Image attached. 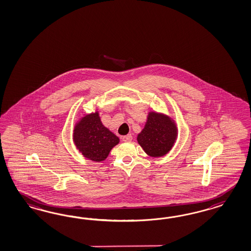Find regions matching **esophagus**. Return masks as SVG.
Here are the masks:
<instances>
[{
    "instance_id": "esophagus-1",
    "label": "esophagus",
    "mask_w": 251,
    "mask_h": 251,
    "mask_svg": "<svg viewBox=\"0 0 251 251\" xmlns=\"http://www.w3.org/2000/svg\"><path fill=\"white\" fill-rule=\"evenodd\" d=\"M131 140H132L131 134H127V135L122 137V141H123V142H129V141H131Z\"/></svg>"
}]
</instances>
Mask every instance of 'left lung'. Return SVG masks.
Instances as JSON below:
<instances>
[{"label":"left lung","mask_w":251,"mask_h":251,"mask_svg":"<svg viewBox=\"0 0 251 251\" xmlns=\"http://www.w3.org/2000/svg\"><path fill=\"white\" fill-rule=\"evenodd\" d=\"M176 137L175 122L167 115L151 111L145 128L137 136V141L148 155L161 157L172 149Z\"/></svg>","instance_id":"left-lung-1"}]
</instances>
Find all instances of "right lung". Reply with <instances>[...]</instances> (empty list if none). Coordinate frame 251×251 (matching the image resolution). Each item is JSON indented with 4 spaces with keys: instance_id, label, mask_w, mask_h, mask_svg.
Here are the masks:
<instances>
[{
    "instance_id": "right-lung-1",
    "label": "right lung",
    "mask_w": 251,
    "mask_h": 251,
    "mask_svg": "<svg viewBox=\"0 0 251 251\" xmlns=\"http://www.w3.org/2000/svg\"><path fill=\"white\" fill-rule=\"evenodd\" d=\"M73 139L79 152L94 162L104 161L120 143L119 137L102 124L99 111L84 115L79 120L75 126Z\"/></svg>"
}]
</instances>
